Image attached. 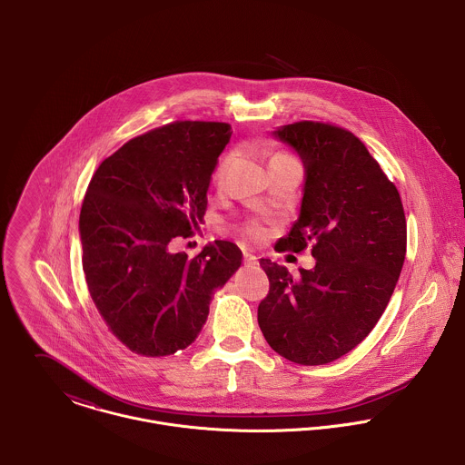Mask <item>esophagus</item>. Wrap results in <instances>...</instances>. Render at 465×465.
<instances>
[{"label":"esophagus","mask_w":465,"mask_h":465,"mask_svg":"<svg viewBox=\"0 0 465 465\" xmlns=\"http://www.w3.org/2000/svg\"><path fill=\"white\" fill-rule=\"evenodd\" d=\"M243 260H245V265H258V258L251 252H243Z\"/></svg>","instance_id":"1"}]
</instances>
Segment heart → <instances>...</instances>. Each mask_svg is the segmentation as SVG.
<instances>
[{
	"label": "heart",
	"mask_w": 465,
	"mask_h": 465,
	"mask_svg": "<svg viewBox=\"0 0 465 465\" xmlns=\"http://www.w3.org/2000/svg\"><path fill=\"white\" fill-rule=\"evenodd\" d=\"M229 161H231V157H225V159L218 164V168H216V172H214V179H216V181H220V179L225 175V170H227V166H229ZM245 232H247L251 238H254V240H260V238L263 236V229H262L258 223H249L247 229H245Z\"/></svg>",
	"instance_id": "b5f03b06"
}]
</instances>
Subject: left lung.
<instances>
[{
  "mask_svg": "<svg viewBox=\"0 0 465 465\" xmlns=\"http://www.w3.org/2000/svg\"><path fill=\"white\" fill-rule=\"evenodd\" d=\"M272 135L304 166L297 222L279 243H313L312 270L293 277L262 260L270 281L258 308L268 345L301 365H324L352 351L383 315L406 254V220L396 186L365 144L343 129L299 122Z\"/></svg>",
  "mask_w": 465,
  "mask_h": 465,
  "instance_id": "8db88e82",
  "label": "left lung"
}]
</instances>
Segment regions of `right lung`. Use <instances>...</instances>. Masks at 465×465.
Listing matches in <instances>:
<instances>
[{
    "label": "right lung",
    "instance_id": "right-lung-1",
    "mask_svg": "<svg viewBox=\"0 0 465 465\" xmlns=\"http://www.w3.org/2000/svg\"><path fill=\"white\" fill-rule=\"evenodd\" d=\"M231 127L175 122L143 134L93 175L78 231L91 299L135 354L168 356L202 331L214 293L242 266L225 240L195 258L173 252L203 223L207 190Z\"/></svg>",
    "mask_w": 465,
    "mask_h": 465
}]
</instances>
